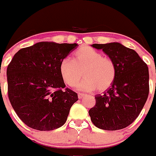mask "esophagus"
Here are the masks:
<instances>
[{
  "instance_id": "obj_1",
  "label": "esophagus",
  "mask_w": 156,
  "mask_h": 156,
  "mask_svg": "<svg viewBox=\"0 0 156 156\" xmlns=\"http://www.w3.org/2000/svg\"><path fill=\"white\" fill-rule=\"evenodd\" d=\"M85 95H86L85 94H83V93H79V94H78V99H83V98L84 97Z\"/></svg>"
}]
</instances>
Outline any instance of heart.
I'll return each instance as SVG.
<instances>
[{"instance_id":"b5f03b06","label":"heart","mask_w":156,"mask_h":156,"mask_svg":"<svg viewBox=\"0 0 156 156\" xmlns=\"http://www.w3.org/2000/svg\"><path fill=\"white\" fill-rule=\"evenodd\" d=\"M59 71L66 85L74 87L83 75L78 88L84 91L97 89L104 90L112 85L116 77V66L108 57L87 46L81 47L73 53V61L66 57L61 61Z\"/></svg>"}]
</instances>
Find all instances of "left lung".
I'll return each instance as SVG.
<instances>
[{"label": "left lung", "mask_w": 156, "mask_h": 156, "mask_svg": "<svg viewBox=\"0 0 156 156\" xmlns=\"http://www.w3.org/2000/svg\"><path fill=\"white\" fill-rule=\"evenodd\" d=\"M102 49L116 66L111 87L95 95V105L89 110L92 123L104 130H118L135 121L149 94V70L147 64L133 49L120 43L94 44Z\"/></svg>", "instance_id": "left-lung-1"}]
</instances>
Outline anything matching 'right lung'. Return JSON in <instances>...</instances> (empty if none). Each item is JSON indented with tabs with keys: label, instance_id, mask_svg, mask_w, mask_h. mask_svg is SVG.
Masks as SVG:
<instances>
[{
	"label": "right lung",
	"instance_id": "add662e5",
	"mask_svg": "<svg viewBox=\"0 0 156 156\" xmlns=\"http://www.w3.org/2000/svg\"><path fill=\"white\" fill-rule=\"evenodd\" d=\"M77 44L39 42L16 52L7 68L9 100L18 117L30 128L53 130L66 123L78 100L66 87L59 66Z\"/></svg>",
	"mask_w": 156,
	"mask_h": 156
}]
</instances>
